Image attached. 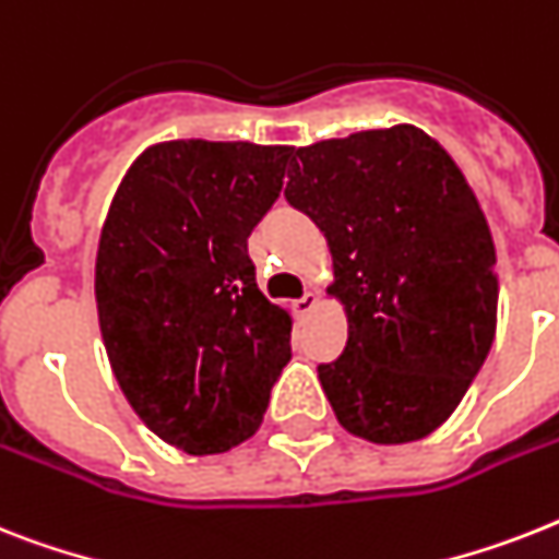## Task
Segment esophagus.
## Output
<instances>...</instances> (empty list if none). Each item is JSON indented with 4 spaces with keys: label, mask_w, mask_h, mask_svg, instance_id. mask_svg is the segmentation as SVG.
I'll return each instance as SVG.
<instances>
[{
    "label": "esophagus",
    "mask_w": 559,
    "mask_h": 559,
    "mask_svg": "<svg viewBox=\"0 0 559 559\" xmlns=\"http://www.w3.org/2000/svg\"><path fill=\"white\" fill-rule=\"evenodd\" d=\"M293 307H295V312H298V316H310V312L319 307V298H316V293H307V295H301V298H298Z\"/></svg>",
    "instance_id": "1"
}]
</instances>
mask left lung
I'll use <instances>...</instances> for the list:
<instances>
[{"instance_id": "8db88e82", "label": "left lung", "mask_w": 559, "mask_h": 559, "mask_svg": "<svg viewBox=\"0 0 559 559\" xmlns=\"http://www.w3.org/2000/svg\"><path fill=\"white\" fill-rule=\"evenodd\" d=\"M287 201L333 255L347 347L319 365L335 419L373 444L451 419L497 333V249L453 157L411 122L298 148Z\"/></svg>"}]
</instances>
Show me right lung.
Returning a JSON list of instances; mask_svg holds the SVG:
<instances>
[{"instance_id": "obj_1", "label": "right lung", "mask_w": 559, "mask_h": 559, "mask_svg": "<svg viewBox=\"0 0 559 559\" xmlns=\"http://www.w3.org/2000/svg\"><path fill=\"white\" fill-rule=\"evenodd\" d=\"M289 146L166 140L131 163L99 233L94 295L131 411L192 456L261 428L293 316L255 284L247 238L275 203Z\"/></svg>"}]
</instances>
